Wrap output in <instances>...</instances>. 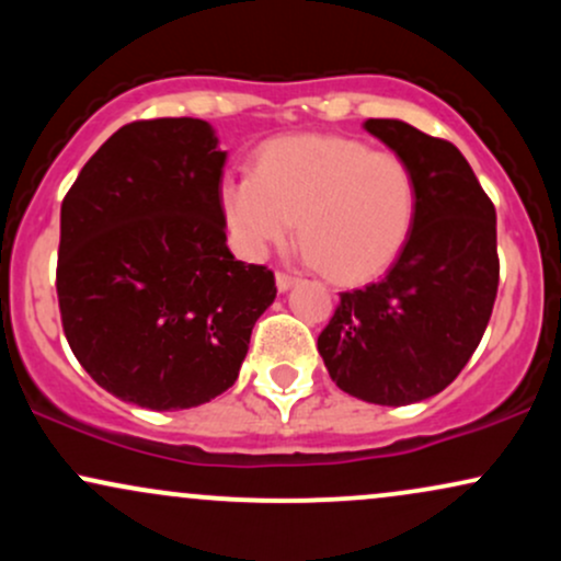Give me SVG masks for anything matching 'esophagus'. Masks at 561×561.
Instances as JSON below:
<instances>
[{
  "label": "esophagus",
  "mask_w": 561,
  "mask_h": 561,
  "mask_svg": "<svg viewBox=\"0 0 561 561\" xmlns=\"http://www.w3.org/2000/svg\"><path fill=\"white\" fill-rule=\"evenodd\" d=\"M295 285H298V279H295V276L276 274V289H279V293H287V289H293Z\"/></svg>",
  "instance_id": "1"
}]
</instances>
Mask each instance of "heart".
I'll return each instance as SVG.
<instances>
[{
    "mask_svg": "<svg viewBox=\"0 0 561 561\" xmlns=\"http://www.w3.org/2000/svg\"><path fill=\"white\" fill-rule=\"evenodd\" d=\"M218 208L244 259L261 261L287 244L298 221L308 263L358 285L382 276L403 253L420 184L396 152L332 134H295L266 141L253 173L224 176Z\"/></svg>",
    "mask_w": 561,
    "mask_h": 561,
    "instance_id": "obj_1",
    "label": "heart"
}]
</instances>
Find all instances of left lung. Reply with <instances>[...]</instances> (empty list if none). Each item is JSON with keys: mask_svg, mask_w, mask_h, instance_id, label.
Listing matches in <instances>:
<instances>
[{"mask_svg": "<svg viewBox=\"0 0 561 561\" xmlns=\"http://www.w3.org/2000/svg\"><path fill=\"white\" fill-rule=\"evenodd\" d=\"M364 128L409 160L420 210L385 279L340 295L317 345L347 396L409 405L446 390L480 345L499 289L495 208L450 141L398 118Z\"/></svg>", "mask_w": 561, "mask_h": 561, "instance_id": "8db88e82", "label": "left lung"}]
</instances>
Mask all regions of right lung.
I'll return each instance as SVG.
<instances>
[{"label":"right lung","instance_id":"right-lung-1","mask_svg":"<svg viewBox=\"0 0 561 561\" xmlns=\"http://www.w3.org/2000/svg\"><path fill=\"white\" fill-rule=\"evenodd\" d=\"M224 163L208 121H137L89 158L62 199V330L121 401L173 411L221 396L276 298L274 274L227 248Z\"/></svg>","mask_w":561,"mask_h":561}]
</instances>
